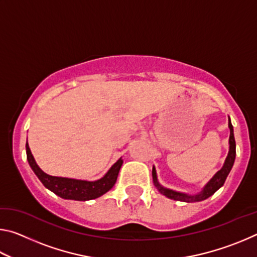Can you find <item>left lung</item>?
I'll use <instances>...</instances> for the list:
<instances>
[{
	"instance_id": "left-lung-1",
	"label": "left lung",
	"mask_w": 257,
	"mask_h": 257,
	"mask_svg": "<svg viewBox=\"0 0 257 257\" xmlns=\"http://www.w3.org/2000/svg\"><path fill=\"white\" fill-rule=\"evenodd\" d=\"M228 127L230 129V136H229V152L227 158L224 160V163L222 168L217 171L214 176H213L210 181L203 187L202 190L197 194H187V193H181V191H177L170 188H167V187H163L159 182L158 175H156L155 167L153 165V169H152V177H153V182L154 186L156 187L161 194L164 195L165 197L173 199V201H180V202H187V203H194V202H201L204 199L208 198L212 196L213 194L215 193L217 189H220L221 187L223 186L225 179L229 175V172L231 171L232 165L234 163V159H236V142H234V136H233V127L231 124V120L228 118Z\"/></svg>"
}]
</instances>
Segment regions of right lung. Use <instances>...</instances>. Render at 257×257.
<instances>
[{
	"label": "right lung",
	"mask_w": 257,
	"mask_h": 257,
	"mask_svg": "<svg viewBox=\"0 0 257 257\" xmlns=\"http://www.w3.org/2000/svg\"><path fill=\"white\" fill-rule=\"evenodd\" d=\"M26 153H27V160L30 168L42 184L61 198L72 199V201H90V199L101 197L102 195L107 193L114 186L120 168L123 163L122 158H120L102 178L89 181L47 175L38 167L35 161L32 152H30L28 142L26 143Z\"/></svg>",
	"instance_id": "right-lung-1"
}]
</instances>
